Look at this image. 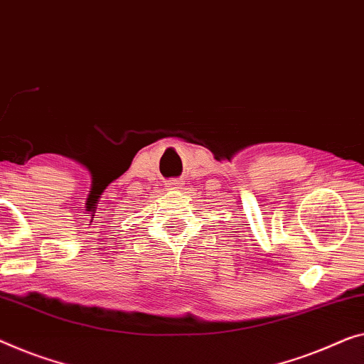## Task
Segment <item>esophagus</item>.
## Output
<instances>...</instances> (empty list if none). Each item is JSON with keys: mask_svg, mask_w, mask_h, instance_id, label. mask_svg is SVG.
Returning a JSON list of instances; mask_svg holds the SVG:
<instances>
[{"mask_svg": "<svg viewBox=\"0 0 364 364\" xmlns=\"http://www.w3.org/2000/svg\"><path fill=\"white\" fill-rule=\"evenodd\" d=\"M183 184L184 183L181 180H170L166 183V189L168 191H175V189H181Z\"/></svg>", "mask_w": 364, "mask_h": 364, "instance_id": "1", "label": "esophagus"}]
</instances>
